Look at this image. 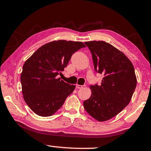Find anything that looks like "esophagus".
I'll return each instance as SVG.
<instances>
[{
    "instance_id": "obj_1",
    "label": "esophagus",
    "mask_w": 151,
    "mask_h": 151,
    "mask_svg": "<svg viewBox=\"0 0 151 151\" xmlns=\"http://www.w3.org/2000/svg\"><path fill=\"white\" fill-rule=\"evenodd\" d=\"M76 88H78V89H81V88H83V86H84V85H76Z\"/></svg>"
}]
</instances>
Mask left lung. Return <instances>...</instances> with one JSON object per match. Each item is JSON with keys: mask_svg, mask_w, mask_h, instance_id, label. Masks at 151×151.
Instances as JSON below:
<instances>
[{"mask_svg": "<svg viewBox=\"0 0 151 151\" xmlns=\"http://www.w3.org/2000/svg\"><path fill=\"white\" fill-rule=\"evenodd\" d=\"M85 43L91 52L94 70L104 76L100 85L91 86L92 94L84 101V108L98 121H108L131 100L137 86L134 66L124 53L109 43Z\"/></svg>", "mask_w": 151, "mask_h": 151, "instance_id": "8db88e82", "label": "left lung"}]
</instances>
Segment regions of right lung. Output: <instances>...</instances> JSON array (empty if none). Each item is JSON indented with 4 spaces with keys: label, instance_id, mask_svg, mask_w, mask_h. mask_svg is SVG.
Here are the masks:
<instances>
[{
    "label": "right lung",
    "instance_id": "1",
    "mask_svg": "<svg viewBox=\"0 0 151 151\" xmlns=\"http://www.w3.org/2000/svg\"><path fill=\"white\" fill-rule=\"evenodd\" d=\"M83 47L85 45L82 42L56 40L42 45L26 60L20 76L22 92L35 113L52 115L75 90V85L60 80L58 75L74 53Z\"/></svg>",
    "mask_w": 151,
    "mask_h": 151
}]
</instances>
